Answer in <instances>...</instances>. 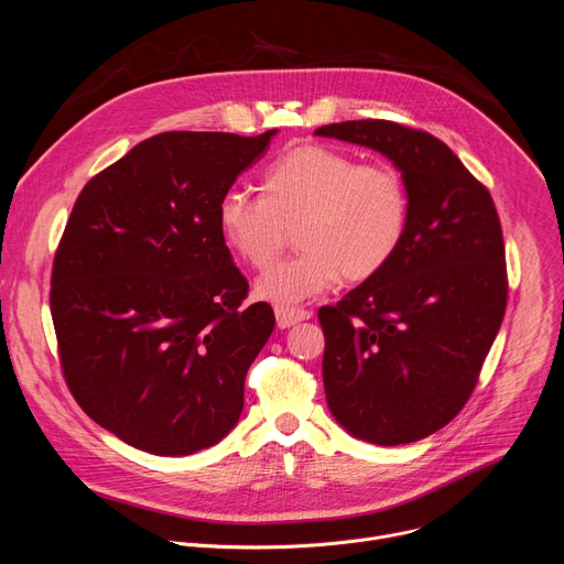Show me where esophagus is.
<instances>
[{"mask_svg": "<svg viewBox=\"0 0 564 564\" xmlns=\"http://www.w3.org/2000/svg\"><path fill=\"white\" fill-rule=\"evenodd\" d=\"M274 314H276L279 328H290V326L299 324V321H305V318L312 316L310 310H305V307H292V305H276V307H274Z\"/></svg>", "mask_w": 564, "mask_h": 564, "instance_id": "1", "label": "esophagus"}]
</instances>
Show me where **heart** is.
<instances>
[{"mask_svg":"<svg viewBox=\"0 0 564 564\" xmlns=\"http://www.w3.org/2000/svg\"><path fill=\"white\" fill-rule=\"evenodd\" d=\"M409 216V192L394 167L359 165L326 144L288 149L265 167L261 194L229 189L218 203L223 240L252 268H268L296 229L301 254L257 283V294L274 303L305 301L341 276H377L404 243Z\"/></svg>","mask_w":564,"mask_h":564,"instance_id":"1","label":"heart"}]
</instances>
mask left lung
<instances>
[{
	"label": "left lung",
	"instance_id": "1",
	"mask_svg": "<svg viewBox=\"0 0 564 564\" xmlns=\"http://www.w3.org/2000/svg\"><path fill=\"white\" fill-rule=\"evenodd\" d=\"M314 133L383 153L409 192L397 257L337 305L318 307V324L335 420L370 444H411L464 409L502 326L500 216L489 189L422 129L348 120Z\"/></svg>",
	"mask_w": 564,
	"mask_h": 564
}]
</instances>
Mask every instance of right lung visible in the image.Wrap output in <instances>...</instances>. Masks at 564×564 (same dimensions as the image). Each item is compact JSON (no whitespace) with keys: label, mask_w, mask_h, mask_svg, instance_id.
Here are the masks:
<instances>
[{"label":"right lung","mask_w":564,"mask_h":564,"mask_svg":"<svg viewBox=\"0 0 564 564\" xmlns=\"http://www.w3.org/2000/svg\"><path fill=\"white\" fill-rule=\"evenodd\" d=\"M246 138L165 131L79 192L53 259L51 316L66 386L96 424L153 455L220 442L274 330L248 299L218 203L268 151Z\"/></svg>","instance_id":"1"}]
</instances>
